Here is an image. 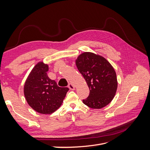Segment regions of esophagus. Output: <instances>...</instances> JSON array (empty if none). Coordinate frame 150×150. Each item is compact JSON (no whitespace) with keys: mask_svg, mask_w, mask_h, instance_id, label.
I'll return each instance as SVG.
<instances>
[{"mask_svg":"<svg viewBox=\"0 0 150 150\" xmlns=\"http://www.w3.org/2000/svg\"><path fill=\"white\" fill-rule=\"evenodd\" d=\"M68 88H69L71 90H74L75 89V86L72 84V83H69V85H68Z\"/></svg>","mask_w":150,"mask_h":150,"instance_id":"1","label":"esophagus"}]
</instances>
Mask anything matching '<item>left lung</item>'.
Wrapping results in <instances>:
<instances>
[{"label":"left lung","mask_w":150,"mask_h":150,"mask_svg":"<svg viewBox=\"0 0 150 150\" xmlns=\"http://www.w3.org/2000/svg\"><path fill=\"white\" fill-rule=\"evenodd\" d=\"M76 65L89 88V95L83 102L93 109L107 106L114 98L117 88L116 72L105 58L85 52L78 57Z\"/></svg>","instance_id":"left-lung-1"}]
</instances>
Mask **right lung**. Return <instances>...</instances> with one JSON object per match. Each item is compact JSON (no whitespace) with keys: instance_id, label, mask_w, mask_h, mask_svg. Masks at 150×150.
Here are the masks:
<instances>
[{"instance_id":"1","label":"right lung","mask_w":150,"mask_h":150,"mask_svg":"<svg viewBox=\"0 0 150 150\" xmlns=\"http://www.w3.org/2000/svg\"><path fill=\"white\" fill-rule=\"evenodd\" d=\"M49 66L43 62L36 64L29 73L24 86V96L29 105L40 114L49 115L56 111L64 100L68 88H61L50 79Z\"/></svg>"}]
</instances>
